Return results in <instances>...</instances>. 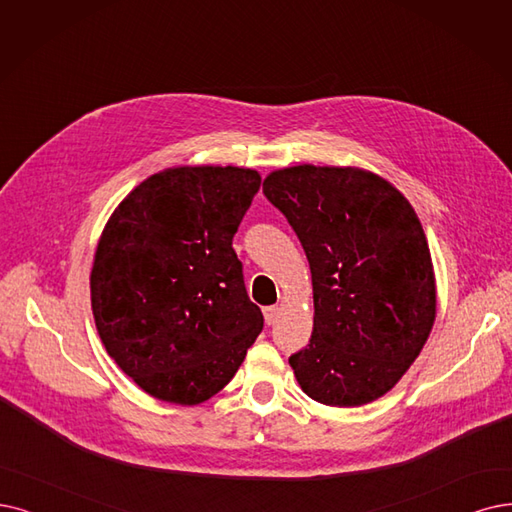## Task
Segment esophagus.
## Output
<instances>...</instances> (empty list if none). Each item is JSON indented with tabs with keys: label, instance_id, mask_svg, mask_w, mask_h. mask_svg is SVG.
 I'll use <instances>...</instances> for the list:
<instances>
[{
	"label": "esophagus",
	"instance_id": "esophagus-1",
	"mask_svg": "<svg viewBox=\"0 0 512 512\" xmlns=\"http://www.w3.org/2000/svg\"><path fill=\"white\" fill-rule=\"evenodd\" d=\"M277 315H279L277 306H267V309H264V321H267V325H273L277 321Z\"/></svg>",
	"mask_w": 512,
	"mask_h": 512
}]
</instances>
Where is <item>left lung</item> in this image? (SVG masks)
<instances>
[{
	"label": "left lung",
	"instance_id": "left-lung-1",
	"mask_svg": "<svg viewBox=\"0 0 512 512\" xmlns=\"http://www.w3.org/2000/svg\"><path fill=\"white\" fill-rule=\"evenodd\" d=\"M262 191L309 258L313 334L290 365L302 391L332 407L376 401L420 355L437 315L431 250L414 208L361 168L271 172Z\"/></svg>",
	"mask_w": 512,
	"mask_h": 512
}]
</instances>
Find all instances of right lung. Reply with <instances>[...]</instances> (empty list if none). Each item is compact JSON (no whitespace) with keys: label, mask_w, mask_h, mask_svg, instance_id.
Listing matches in <instances>:
<instances>
[{"label":"right lung","mask_w":512,"mask_h":512,"mask_svg":"<svg viewBox=\"0 0 512 512\" xmlns=\"http://www.w3.org/2000/svg\"><path fill=\"white\" fill-rule=\"evenodd\" d=\"M258 189L250 168H168L142 180L105 224L90 275L96 330L151 397L208 401L262 332L233 250Z\"/></svg>","instance_id":"right-lung-1"}]
</instances>
